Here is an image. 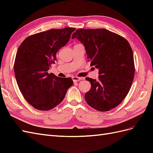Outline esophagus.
I'll list each match as a JSON object with an SVG mask.
<instances>
[{
  "instance_id": "esophagus-1",
  "label": "esophagus",
  "mask_w": 153,
  "mask_h": 153,
  "mask_svg": "<svg viewBox=\"0 0 153 153\" xmlns=\"http://www.w3.org/2000/svg\"><path fill=\"white\" fill-rule=\"evenodd\" d=\"M72 79H73V82H76L80 81L81 80H82V78H80V77H78V76H73V77L72 78Z\"/></svg>"
}]
</instances>
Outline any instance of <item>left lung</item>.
Listing matches in <instances>:
<instances>
[{
    "label": "left lung",
    "mask_w": 153,
    "mask_h": 153,
    "mask_svg": "<svg viewBox=\"0 0 153 153\" xmlns=\"http://www.w3.org/2000/svg\"><path fill=\"white\" fill-rule=\"evenodd\" d=\"M72 38L85 46L91 66L99 69V79L89 77L91 89L85 99L92 108L106 112L117 106L128 94L135 75L133 51L128 41L105 29H78Z\"/></svg>",
    "instance_id": "left-lung-1"
}]
</instances>
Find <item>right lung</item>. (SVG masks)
<instances>
[{
    "label": "right lung",
    "mask_w": 153,
    "mask_h": 153,
    "mask_svg": "<svg viewBox=\"0 0 153 153\" xmlns=\"http://www.w3.org/2000/svg\"><path fill=\"white\" fill-rule=\"evenodd\" d=\"M75 30L66 27L41 32L27 37L18 48L14 63L16 82L25 100L36 109L55 108L73 84L72 78L57 77L48 70Z\"/></svg>",
    "instance_id": "add662e5"
}]
</instances>
